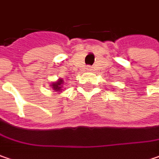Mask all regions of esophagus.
I'll return each instance as SVG.
<instances>
[{
    "label": "esophagus",
    "instance_id": "esophagus-1",
    "mask_svg": "<svg viewBox=\"0 0 159 159\" xmlns=\"http://www.w3.org/2000/svg\"><path fill=\"white\" fill-rule=\"evenodd\" d=\"M87 70H88V71H91V70H92L91 66H88V67H87Z\"/></svg>",
    "mask_w": 159,
    "mask_h": 159
}]
</instances>
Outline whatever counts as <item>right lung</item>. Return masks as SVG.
Segmentation results:
<instances>
[{
    "instance_id": "right-lung-1",
    "label": "right lung",
    "mask_w": 159,
    "mask_h": 159,
    "mask_svg": "<svg viewBox=\"0 0 159 159\" xmlns=\"http://www.w3.org/2000/svg\"><path fill=\"white\" fill-rule=\"evenodd\" d=\"M62 83H63V81L62 79H59L57 83H55V84H52V88L56 91V92H59L61 90V88H62Z\"/></svg>"
}]
</instances>
